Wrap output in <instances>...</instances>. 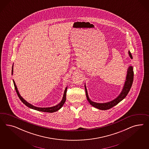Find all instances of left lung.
<instances>
[{
  "mask_svg": "<svg viewBox=\"0 0 149 149\" xmlns=\"http://www.w3.org/2000/svg\"><path fill=\"white\" fill-rule=\"evenodd\" d=\"M128 54L131 59H133L132 56L131 54V52L128 51ZM133 77H134V72H133V68L132 65H130L127 69V72L126 77L125 84L123 85V87L122 91L120 95L117 96L116 98L106 103H96L95 102L92 101L88 95V92L86 88V85L85 84V92H86V95L87 100L90 103V104L94 107L95 108L98 109L102 110H105L113 108V107L115 106L118 103H119L121 101H122L128 95L129 91H130L131 87L133 84Z\"/></svg>",
  "mask_w": 149,
  "mask_h": 149,
  "instance_id": "8db88e82",
  "label": "left lung"
}]
</instances>
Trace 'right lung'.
<instances>
[{
    "label": "right lung",
    "mask_w": 149,
    "mask_h": 149,
    "mask_svg": "<svg viewBox=\"0 0 149 149\" xmlns=\"http://www.w3.org/2000/svg\"><path fill=\"white\" fill-rule=\"evenodd\" d=\"M13 67H14V65H13V67H12V75L13 74ZM13 80V82H14V86H15V90L16 91V93L18 95V97L20 99V100L22 101L23 103L24 104H25L27 107H28V108H29L32 109H34V110H36L37 111H42V112H46V113H54V112H56L57 111H58V110H59L62 107H63V104H64L65 100H66V93H67V87L64 90V94H63V98L62 99V100L61 101V102L59 103V104L54 106V107H47V108H40V107H37L36 106H34L33 105L30 104L29 103L27 102V101L25 100V99H23L22 97H21V95H20V94L19 93V92H18V89H17V87L16 85V84H15V82L14 81V80Z\"/></svg>",
    "instance_id": "1"
}]
</instances>
